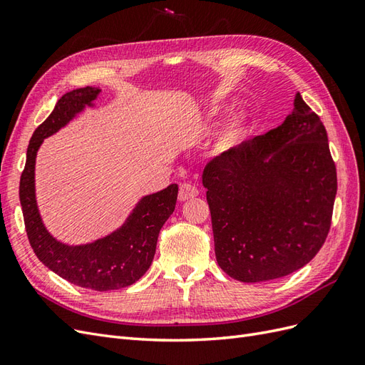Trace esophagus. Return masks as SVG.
<instances>
[{"instance_id":"1","label":"esophagus","mask_w":365,"mask_h":365,"mask_svg":"<svg viewBox=\"0 0 365 365\" xmlns=\"http://www.w3.org/2000/svg\"><path fill=\"white\" fill-rule=\"evenodd\" d=\"M197 194H199V190L195 188V186H192L190 183H182L180 185V190H179V200L185 202V200L195 197V195H197Z\"/></svg>"}]
</instances>
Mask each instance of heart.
I'll use <instances>...</instances> for the list:
<instances>
[{
	"mask_svg": "<svg viewBox=\"0 0 365 365\" xmlns=\"http://www.w3.org/2000/svg\"><path fill=\"white\" fill-rule=\"evenodd\" d=\"M223 110H225V106L214 105L207 110V117H205V120L212 123V121H216V118H219L222 115ZM245 130H247L245 117L240 114L232 115L231 118L227 120V123L223 125V128L220 129L219 138H217V146L222 149V151L232 148L242 137L245 135Z\"/></svg>",
	"mask_w": 365,
	"mask_h": 365,
	"instance_id": "obj_1",
	"label": "heart"
}]
</instances>
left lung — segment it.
<instances>
[{
  "label": "left lung",
  "instance_id": "obj_1",
  "mask_svg": "<svg viewBox=\"0 0 365 365\" xmlns=\"http://www.w3.org/2000/svg\"><path fill=\"white\" fill-rule=\"evenodd\" d=\"M202 182L217 264L232 279L292 274L324 245L338 179L327 130L299 92L282 125L214 157Z\"/></svg>",
  "mask_w": 365,
  "mask_h": 365
}]
</instances>
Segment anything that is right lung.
Segmentation results:
<instances>
[{
	"label": "right lung",
	"mask_w": 365,
	"mask_h": 365,
	"mask_svg": "<svg viewBox=\"0 0 365 365\" xmlns=\"http://www.w3.org/2000/svg\"><path fill=\"white\" fill-rule=\"evenodd\" d=\"M98 93V88L91 86L64 93L52 114L35 129L20 180V202L27 237L36 257L73 285L109 292L133 285L151 267L158 232L175 208L179 186L173 183L162 191L145 195L123 225L92 244L66 245L49 235L35 199L36 151L46 137L66 126L86 106H93Z\"/></svg>",
	"instance_id": "1"
}]
</instances>
